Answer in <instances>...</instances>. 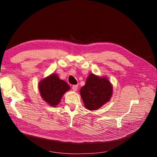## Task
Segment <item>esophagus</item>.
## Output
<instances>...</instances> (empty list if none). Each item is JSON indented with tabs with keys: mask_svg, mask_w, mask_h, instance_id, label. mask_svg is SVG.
<instances>
[{
	"mask_svg": "<svg viewBox=\"0 0 157 157\" xmlns=\"http://www.w3.org/2000/svg\"><path fill=\"white\" fill-rule=\"evenodd\" d=\"M72 89L74 90V91H77L78 89V85H73Z\"/></svg>",
	"mask_w": 157,
	"mask_h": 157,
	"instance_id": "obj_1",
	"label": "esophagus"
}]
</instances>
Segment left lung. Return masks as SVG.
<instances>
[{"label": "left lung", "instance_id": "left-lung-1", "mask_svg": "<svg viewBox=\"0 0 157 157\" xmlns=\"http://www.w3.org/2000/svg\"><path fill=\"white\" fill-rule=\"evenodd\" d=\"M113 92L111 83L107 78H100L90 74L86 84L80 89L84 106L88 110H96L110 99Z\"/></svg>", "mask_w": 157, "mask_h": 157}]
</instances>
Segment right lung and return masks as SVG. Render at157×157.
<instances>
[{"instance_id":"right-lung-1","label":"right lung","mask_w":157,"mask_h":157,"mask_svg":"<svg viewBox=\"0 0 157 157\" xmlns=\"http://www.w3.org/2000/svg\"><path fill=\"white\" fill-rule=\"evenodd\" d=\"M69 88L67 82L60 80L56 74L41 80L39 86L42 98L52 107L58 105L61 97Z\"/></svg>"}]
</instances>
